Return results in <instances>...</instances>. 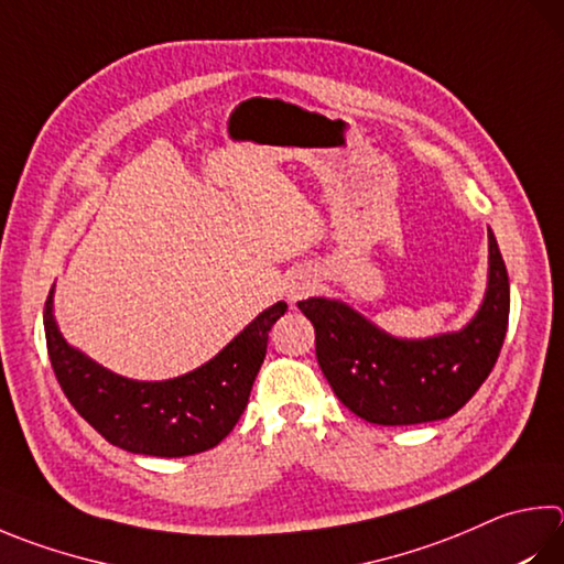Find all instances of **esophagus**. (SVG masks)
Listing matches in <instances>:
<instances>
[{
  "mask_svg": "<svg viewBox=\"0 0 564 564\" xmlns=\"http://www.w3.org/2000/svg\"><path fill=\"white\" fill-rule=\"evenodd\" d=\"M311 289H313V283L305 273H295V275H291L289 281H285V295H289V301L303 299V295L308 293Z\"/></svg>",
  "mask_w": 564,
  "mask_h": 564,
  "instance_id": "obj_1",
  "label": "esophagus"
}]
</instances>
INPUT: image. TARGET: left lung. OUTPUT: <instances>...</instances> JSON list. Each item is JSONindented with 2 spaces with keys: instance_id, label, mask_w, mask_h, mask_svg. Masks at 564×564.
<instances>
[{
  "instance_id": "left-lung-1",
  "label": "left lung",
  "mask_w": 564,
  "mask_h": 564,
  "mask_svg": "<svg viewBox=\"0 0 564 564\" xmlns=\"http://www.w3.org/2000/svg\"><path fill=\"white\" fill-rule=\"evenodd\" d=\"M315 327L317 365L335 397L370 424L406 426L456 414L494 370L506 340L510 283L498 241L488 231V289L464 330L399 340L350 305L301 301Z\"/></svg>"
}]
</instances>
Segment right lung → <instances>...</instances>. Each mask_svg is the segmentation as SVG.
I'll use <instances>...</instances> for the list:
<instances>
[{
    "label": "right lung",
    "mask_w": 564,
    "mask_h": 564,
    "mask_svg": "<svg viewBox=\"0 0 564 564\" xmlns=\"http://www.w3.org/2000/svg\"><path fill=\"white\" fill-rule=\"evenodd\" d=\"M51 305L54 289L46 299L44 330L51 367L68 402L112 446L162 458L207 452L237 426L261 370L269 330L289 311L283 301L271 305L194 372L138 382L70 347L58 333Z\"/></svg>",
    "instance_id": "obj_1"
}]
</instances>
